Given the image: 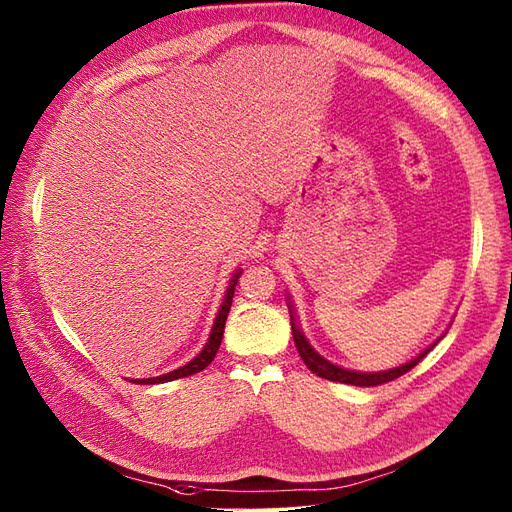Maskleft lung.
<instances>
[{"mask_svg":"<svg viewBox=\"0 0 512 512\" xmlns=\"http://www.w3.org/2000/svg\"><path fill=\"white\" fill-rule=\"evenodd\" d=\"M289 315H291V332H294V343L298 347V354L300 358L304 360L306 367H309L311 373L324 377V379H330V382H341V384H352V386H379V384H386V382H392V379H397L401 375H405L407 371H412L416 364L425 358L431 349L437 345V339L431 347H427L425 352L418 354L414 360L401 364V367H394V369H388V371H377V373H360V371H349V369H343L339 367V364H332L330 360H326L324 356H319L315 349L311 347V343L306 341L304 332L296 326V319H294V311L289 309Z\"/></svg>","mask_w":512,"mask_h":512,"instance_id":"obj_1","label":"left lung"}]
</instances>
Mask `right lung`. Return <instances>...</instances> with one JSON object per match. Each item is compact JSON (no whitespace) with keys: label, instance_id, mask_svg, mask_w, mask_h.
<instances>
[{"label":"right lung","instance_id":"obj_1","mask_svg":"<svg viewBox=\"0 0 512 512\" xmlns=\"http://www.w3.org/2000/svg\"><path fill=\"white\" fill-rule=\"evenodd\" d=\"M240 270L231 276L229 281V287L225 291V300L221 304V309H218V315L214 319V326H212V332L208 337V343L206 347L201 349V352L188 362L184 364V367L175 369V371H169L165 375H158V377H148V379H130V382L135 384H165V382H173V379H180V377H188V375H195L199 371H203L208 367V364L214 360L218 347H221V341H223V332H225V321H227V315H229V309H231V302H233V291H236V285H238V279H240Z\"/></svg>","mask_w":512,"mask_h":512}]
</instances>
